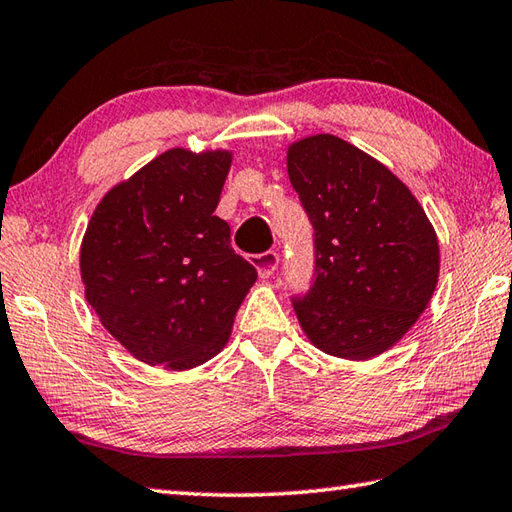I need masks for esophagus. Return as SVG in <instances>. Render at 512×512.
Masks as SVG:
<instances>
[{"label":"esophagus","mask_w":512,"mask_h":512,"mask_svg":"<svg viewBox=\"0 0 512 512\" xmlns=\"http://www.w3.org/2000/svg\"><path fill=\"white\" fill-rule=\"evenodd\" d=\"M253 264L257 268L259 277H270L279 266V255L275 253V250H266V253L253 255Z\"/></svg>","instance_id":"1"}]
</instances>
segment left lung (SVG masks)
I'll return each instance as SVG.
<instances>
[{
    "label": "left lung",
    "instance_id": "obj_1",
    "mask_svg": "<svg viewBox=\"0 0 512 512\" xmlns=\"http://www.w3.org/2000/svg\"><path fill=\"white\" fill-rule=\"evenodd\" d=\"M288 177L313 224V279L293 295L324 353L368 359L397 344L435 293L439 246L413 193L335 135L288 148Z\"/></svg>",
    "mask_w": 512,
    "mask_h": 512
}]
</instances>
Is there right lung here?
<instances>
[{"instance_id": "add662e5", "label": "right lung", "mask_w": 512, "mask_h": 512, "mask_svg": "<svg viewBox=\"0 0 512 512\" xmlns=\"http://www.w3.org/2000/svg\"><path fill=\"white\" fill-rule=\"evenodd\" d=\"M230 153L173 148L115 186L90 217L79 268L88 304L130 355L186 370L228 342L257 268L215 215Z\"/></svg>"}]
</instances>
